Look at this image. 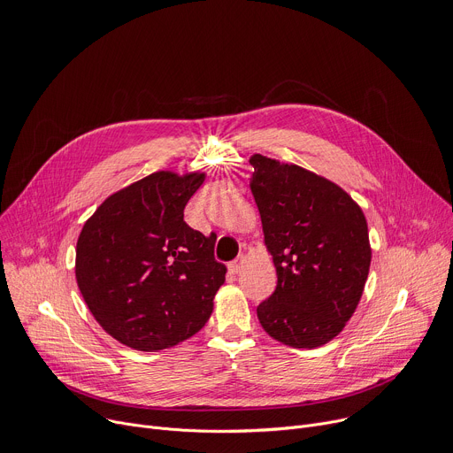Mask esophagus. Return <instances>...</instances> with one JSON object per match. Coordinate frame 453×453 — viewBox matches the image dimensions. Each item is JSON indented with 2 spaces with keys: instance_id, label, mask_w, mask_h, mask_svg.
Returning <instances> with one entry per match:
<instances>
[{
  "instance_id": "esophagus-1",
  "label": "esophagus",
  "mask_w": 453,
  "mask_h": 453,
  "mask_svg": "<svg viewBox=\"0 0 453 453\" xmlns=\"http://www.w3.org/2000/svg\"><path fill=\"white\" fill-rule=\"evenodd\" d=\"M243 260H245V258H243V255H240L238 258H234L233 262H229V264H227V269H229L233 274H236V273L242 269V264H243Z\"/></svg>"
}]
</instances>
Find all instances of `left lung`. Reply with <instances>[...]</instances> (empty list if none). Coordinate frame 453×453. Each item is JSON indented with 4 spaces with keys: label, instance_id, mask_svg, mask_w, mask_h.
Masks as SVG:
<instances>
[{
    "label": "left lung",
    "instance_id": "8db88e82",
    "mask_svg": "<svg viewBox=\"0 0 453 453\" xmlns=\"http://www.w3.org/2000/svg\"><path fill=\"white\" fill-rule=\"evenodd\" d=\"M250 188L278 283L257 307L264 331L295 349L334 340L361 300L372 250L366 219L333 180L255 153Z\"/></svg>",
    "mask_w": 453,
    "mask_h": 453
}]
</instances>
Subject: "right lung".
Segmentation results:
<instances>
[{
  "instance_id": "right-lung-1",
  "label": "right lung",
  "mask_w": 453,
  "mask_h": 453,
  "mask_svg": "<svg viewBox=\"0 0 453 453\" xmlns=\"http://www.w3.org/2000/svg\"><path fill=\"white\" fill-rule=\"evenodd\" d=\"M203 172H155L110 195L85 222L75 280L104 331L135 350L155 352L191 338L210 319L226 281L213 236L184 222Z\"/></svg>"
}]
</instances>
